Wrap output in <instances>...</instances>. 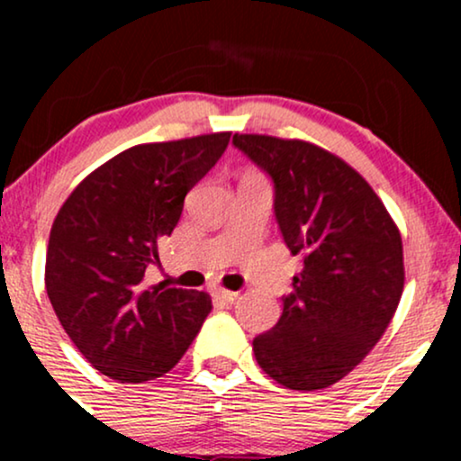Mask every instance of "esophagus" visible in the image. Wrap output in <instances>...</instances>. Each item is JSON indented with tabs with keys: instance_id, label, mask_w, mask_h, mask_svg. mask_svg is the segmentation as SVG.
<instances>
[{
	"instance_id": "1",
	"label": "esophagus",
	"mask_w": 461,
	"mask_h": 461,
	"mask_svg": "<svg viewBox=\"0 0 461 461\" xmlns=\"http://www.w3.org/2000/svg\"><path fill=\"white\" fill-rule=\"evenodd\" d=\"M212 297L216 301H221V303H234L238 299V293H234V290H225V288H214Z\"/></svg>"
}]
</instances>
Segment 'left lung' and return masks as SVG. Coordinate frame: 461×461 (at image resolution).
<instances>
[{
    "label": "left lung",
    "mask_w": 461,
    "mask_h": 461,
    "mask_svg": "<svg viewBox=\"0 0 461 461\" xmlns=\"http://www.w3.org/2000/svg\"><path fill=\"white\" fill-rule=\"evenodd\" d=\"M275 184V216L303 271L271 331L253 340L268 377L290 390L340 382L388 330L403 294V242L353 167L299 139L234 134Z\"/></svg>",
    "instance_id": "left-lung-1"
}]
</instances>
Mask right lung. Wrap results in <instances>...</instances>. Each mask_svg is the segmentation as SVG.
Here are the masks:
<instances>
[{"instance_id": "obj_1", "label": "right lung", "mask_w": 461, "mask_h": 461, "mask_svg": "<svg viewBox=\"0 0 461 461\" xmlns=\"http://www.w3.org/2000/svg\"><path fill=\"white\" fill-rule=\"evenodd\" d=\"M231 131L130 147L95 168L58 210L45 288L62 330L93 368L121 384L162 377L212 310L208 293L147 285L158 242Z\"/></svg>"}]
</instances>
